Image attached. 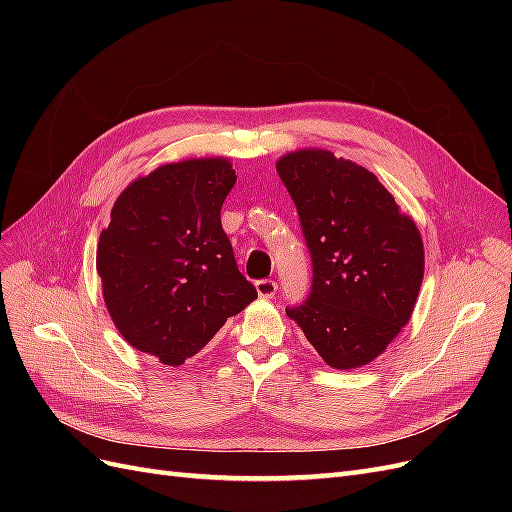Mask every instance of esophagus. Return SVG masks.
Returning <instances> with one entry per match:
<instances>
[{"instance_id": "34e87169", "label": "esophagus", "mask_w": 512, "mask_h": 512, "mask_svg": "<svg viewBox=\"0 0 512 512\" xmlns=\"http://www.w3.org/2000/svg\"><path fill=\"white\" fill-rule=\"evenodd\" d=\"M256 292L260 299H273V294L277 292V284L273 280H260L256 282Z\"/></svg>"}]
</instances>
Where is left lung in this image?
Listing matches in <instances>:
<instances>
[{
    "instance_id": "left-lung-1",
    "label": "left lung",
    "mask_w": 512,
    "mask_h": 512,
    "mask_svg": "<svg viewBox=\"0 0 512 512\" xmlns=\"http://www.w3.org/2000/svg\"><path fill=\"white\" fill-rule=\"evenodd\" d=\"M275 168L314 265L307 301L286 314L329 367H363L412 318L425 273L421 232L374 173L329 149L290 151Z\"/></svg>"
}]
</instances>
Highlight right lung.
Segmentation results:
<instances>
[{
	"label": "right lung",
	"instance_id": "1",
	"mask_svg": "<svg viewBox=\"0 0 512 512\" xmlns=\"http://www.w3.org/2000/svg\"><path fill=\"white\" fill-rule=\"evenodd\" d=\"M235 181L228 158L162 164L117 196L100 232L108 316L132 348L162 365H183L258 297L220 220Z\"/></svg>",
	"mask_w": 512,
	"mask_h": 512
}]
</instances>
